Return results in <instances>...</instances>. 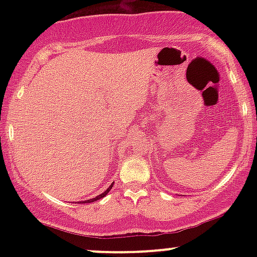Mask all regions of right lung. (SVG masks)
Returning <instances> with one entry per match:
<instances>
[{
  "mask_svg": "<svg viewBox=\"0 0 257 257\" xmlns=\"http://www.w3.org/2000/svg\"><path fill=\"white\" fill-rule=\"evenodd\" d=\"M112 186H113V182H112V184L108 186V188L107 190L105 191V192H102L101 194H99V196H96L95 198H91V199H88V200H83L84 203H91V202H95V200H99V199H101V198H104V197L106 196V194H107L108 192H110V190L112 188Z\"/></svg>",
  "mask_w": 257,
  "mask_h": 257,
  "instance_id": "right-lung-1",
  "label": "right lung"
}]
</instances>
